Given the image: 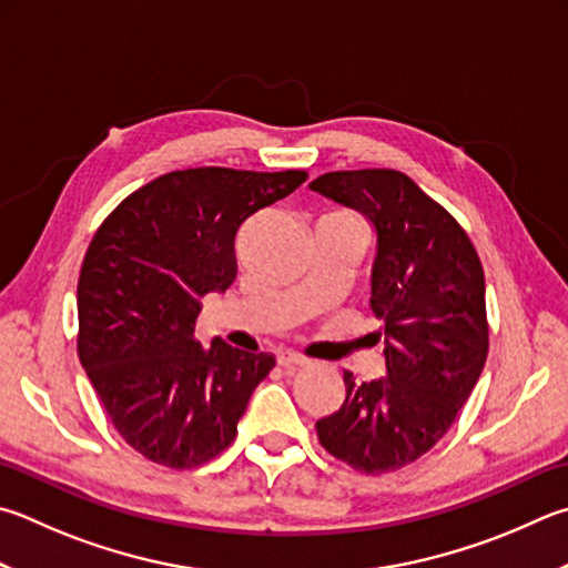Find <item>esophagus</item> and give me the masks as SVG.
Segmentation results:
<instances>
[{
    "label": "esophagus",
    "mask_w": 568,
    "mask_h": 568,
    "mask_svg": "<svg viewBox=\"0 0 568 568\" xmlns=\"http://www.w3.org/2000/svg\"><path fill=\"white\" fill-rule=\"evenodd\" d=\"M277 365L281 367H303L307 365V359L297 353H291V349H283V353H277Z\"/></svg>",
    "instance_id": "obj_1"
}]
</instances>
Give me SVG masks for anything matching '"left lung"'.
<instances>
[{
    "label": "left lung",
    "mask_w": 568,
    "mask_h": 568,
    "mask_svg": "<svg viewBox=\"0 0 568 568\" xmlns=\"http://www.w3.org/2000/svg\"><path fill=\"white\" fill-rule=\"evenodd\" d=\"M311 189L375 225L369 305L387 365L373 383L345 369V402L317 419V439L355 471H395L447 435L487 363L481 261L455 215L402 171H329Z\"/></svg>",
    "instance_id": "8db88e82"
}]
</instances>
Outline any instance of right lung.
<instances>
[{"mask_svg": "<svg viewBox=\"0 0 568 568\" xmlns=\"http://www.w3.org/2000/svg\"><path fill=\"white\" fill-rule=\"evenodd\" d=\"M305 171H171L113 209L81 263L77 349L111 425L153 464L193 469L219 457L271 353L193 335L203 295L235 281V233L291 195Z\"/></svg>", "mask_w": 568, "mask_h": 568, "instance_id": "right-lung-1", "label": "right lung"}]
</instances>
